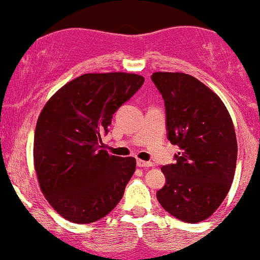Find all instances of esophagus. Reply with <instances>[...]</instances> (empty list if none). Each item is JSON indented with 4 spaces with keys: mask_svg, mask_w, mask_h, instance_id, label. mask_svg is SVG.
<instances>
[{
    "mask_svg": "<svg viewBox=\"0 0 260 260\" xmlns=\"http://www.w3.org/2000/svg\"><path fill=\"white\" fill-rule=\"evenodd\" d=\"M136 166L140 167V168H150V167H153V163H151V161H144L138 159V160H136Z\"/></svg>",
    "mask_w": 260,
    "mask_h": 260,
    "instance_id": "esophagus-1",
    "label": "esophagus"
}]
</instances>
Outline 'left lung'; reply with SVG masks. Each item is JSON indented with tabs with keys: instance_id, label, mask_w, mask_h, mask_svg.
Here are the masks:
<instances>
[{
	"instance_id": "8db88e82",
	"label": "left lung",
	"mask_w": 260,
	"mask_h": 260,
	"mask_svg": "<svg viewBox=\"0 0 260 260\" xmlns=\"http://www.w3.org/2000/svg\"><path fill=\"white\" fill-rule=\"evenodd\" d=\"M151 81L164 100L167 138L179 148L176 161L161 167L166 184L156 199L172 216L200 222L216 211L233 183V120L220 97L189 74L155 72Z\"/></svg>"
}]
</instances>
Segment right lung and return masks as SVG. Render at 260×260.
<instances>
[{"instance_id":"1","label":"right lung","mask_w":260,"mask_h":260,"mask_svg":"<svg viewBox=\"0 0 260 260\" xmlns=\"http://www.w3.org/2000/svg\"><path fill=\"white\" fill-rule=\"evenodd\" d=\"M143 83L138 74L87 73L44 106L35 127V171L45 199L71 222H94L124 196L136 160L110 155L101 136Z\"/></svg>"}]
</instances>
